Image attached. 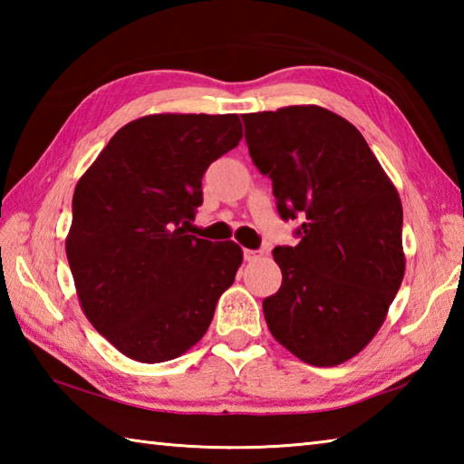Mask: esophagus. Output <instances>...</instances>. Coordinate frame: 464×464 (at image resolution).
<instances>
[{"label": "esophagus", "instance_id": "obj_1", "mask_svg": "<svg viewBox=\"0 0 464 464\" xmlns=\"http://www.w3.org/2000/svg\"><path fill=\"white\" fill-rule=\"evenodd\" d=\"M243 257H246V262H257L262 257V251L246 249V251H243Z\"/></svg>", "mask_w": 464, "mask_h": 464}]
</instances>
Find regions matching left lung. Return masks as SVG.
Masks as SVG:
<instances>
[{
	"instance_id": "left-lung-1",
	"label": "left lung",
	"mask_w": 464,
	"mask_h": 464,
	"mask_svg": "<svg viewBox=\"0 0 464 464\" xmlns=\"http://www.w3.org/2000/svg\"><path fill=\"white\" fill-rule=\"evenodd\" d=\"M256 168L272 179L301 241L276 247L282 286L264 298L276 342L313 366L362 352L387 319L405 274L397 188L354 124L321 106L243 114Z\"/></svg>"
}]
</instances>
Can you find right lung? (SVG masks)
<instances>
[{
    "mask_svg": "<svg viewBox=\"0 0 464 464\" xmlns=\"http://www.w3.org/2000/svg\"><path fill=\"white\" fill-rule=\"evenodd\" d=\"M237 114H149L116 132L73 192L65 239L90 324L137 362L200 342L243 262L235 241L188 235L202 176L239 145Z\"/></svg>",
    "mask_w": 464,
    "mask_h": 464,
    "instance_id": "right-lung-1",
    "label": "right lung"
}]
</instances>
